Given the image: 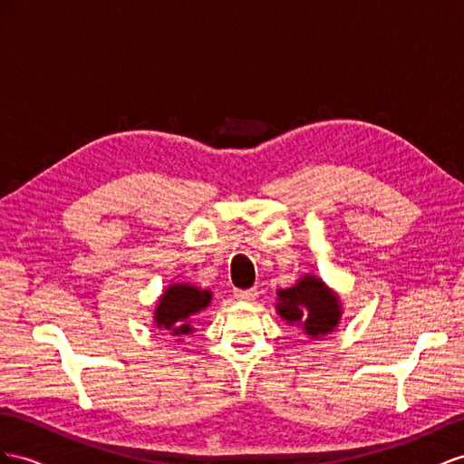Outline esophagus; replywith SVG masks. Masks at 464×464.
<instances>
[{
	"label": "esophagus",
	"instance_id": "obj_1",
	"mask_svg": "<svg viewBox=\"0 0 464 464\" xmlns=\"http://www.w3.org/2000/svg\"><path fill=\"white\" fill-rule=\"evenodd\" d=\"M258 295V292L255 288L251 290H235V298L241 300V302H253Z\"/></svg>",
	"mask_w": 464,
	"mask_h": 464
}]
</instances>
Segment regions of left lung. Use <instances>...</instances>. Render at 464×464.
<instances>
[{
    "mask_svg": "<svg viewBox=\"0 0 464 464\" xmlns=\"http://www.w3.org/2000/svg\"><path fill=\"white\" fill-rule=\"evenodd\" d=\"M276 295V314L288 325L300 327L310 339H324L341 324L339 294L312 272L302 275L290 288H278Z\"/></svg>",
    "mask_w": 464,
    "mask_h": 464,
    "instance_id": "1",
    "label": "left lung"
}]
</instances>
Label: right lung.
<instances>
[{
	"mask_svg": "<svg viewBox=\"0 0 464 464\" xmlns=\"http://www.w3.org/2000/svg\"><path fill=\"white\" fill-rule=\"evenodd\" d=\"M213 294L189 282H176L162 292L154 305L152 322L159 329H166L172 337L194 334L198 315L208 310Z\"/></svg>",
	"mask_w": 464,
	"mask_h": 464,
	"instance_id": "obj_1",
	"label": "right lung"
}]
</instances>
